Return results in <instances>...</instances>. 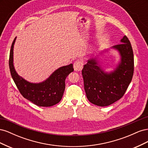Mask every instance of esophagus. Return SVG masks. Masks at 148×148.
I'll use <instances>...</instances> for the list:
<instances>
[{"label": "esophagus", "instance_id": "esophagus-1", "mask_svg": "<svg viewBox=\"0 0 148 148\" xmlns=\"http://www.w3.org/2000/svg\"><path fill=\"white\" fill-rule=\"evenodd\" d=\"M83 67V63L80 61H76L73 64V68L75 71H81Z\"/></svg>", "mask_w": 148, "mask_h": 148}]
</instances>
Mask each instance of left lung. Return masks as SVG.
Wrapping results in <instances>:
<instances>
[{
    "label": "left lung",
    "mask_w": 148,
    "mask_h": 148,
    "mask_svg": "<svg viewBox=\"0 0 148 148\" xmlns=\"http://www.w3.org/2000/svg\"><path fill=\"white\" fill-rule=\"evenodd\" d=\"M120 43L91 57L83 66L84 91L93 104L104 107L113 104L123 96L131 83L134 71L133 49L126 36L121 39ZM111 49L117 51L120 58L114 69L106 72L100 64V56Z\"/></svg>",
    "instance_id": "obj_1"
}]
</instances>
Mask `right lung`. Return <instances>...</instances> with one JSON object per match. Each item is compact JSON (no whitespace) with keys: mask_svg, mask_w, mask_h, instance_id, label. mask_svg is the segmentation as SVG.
Masks as SVG:
<instances>
[{"mask_svg":"<svg viewBox=\"0 0 148 148\" xmlns=\"http://www.w3.org/2000/svg\"><path fill=\"white\" fill-rule=\"evenodd\" d=\"M16 37L12 44L9 68L12 77L19 91L26 99L39 107H51L62 99L65 88V79L73 71V64L61 66L40 83H31L17 73L13 65V48Z\"/></svg>","mask_w":148,"mask_h":148,"instance_id":"right-lung-1","label":"right lung"}]
</instances>
